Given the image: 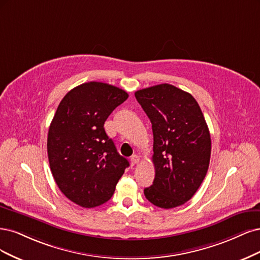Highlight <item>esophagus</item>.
I'll list each match as a JSON object with an SVG mask.
<instances>
[{
	"mask_svg": "<svg viewBox=\"0 0 260 260\" xmlns=\"http://www.w3.org/2000/svg\"><path fill=\"white\" fill-rule=\"evenodd\" d=\"M138 162H139V156L136 155V154H134V155L131 157V165L134 166V165H136Z\"/></svg>",
	"mask_w": 260,
	"mask_h": 260,
	"instance_id": "esophagus-1",
	"label": "esophagus"
}]
</instances>
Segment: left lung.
<instances>
[{
	"label": "left lung",
	"instance_id": "obj_1",
	"mask_svg": "<svg viewBox=\"0 0 260 260\" xmlns=\"http://www.w3.org/2000/svg\"><path fill=\"white\" fill-rule=\"evenodd\" d=\"M137 102L152 124L155 169L144 193L161 208L185 204L205 178L211 158V135L191 94L171 84L137 90Z\"/></svg>",
	"mask_w": 260,
	"mask_h": 260
}]
</instances>
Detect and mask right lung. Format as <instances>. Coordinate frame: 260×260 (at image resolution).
<instances>
[{
    "label": "right lung",
    "mask_w": 260,
    "mask_h": 260,
    "mask_svg": "<svg viewBox=\"0 0 260 260\" xmlns=\"http://www.w3.org/2000/svg\"><path fill=\"white\" fill-rule=\"evenodd\" d=\"M128 98L126 91L103 82H88L68 91L47 135V155L58 188L73 203H106L129 165L119 154L104 124Z\"/></svg>",
    "instance_id": "add662e5"
}]
</instances>
